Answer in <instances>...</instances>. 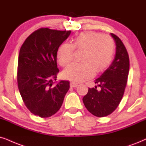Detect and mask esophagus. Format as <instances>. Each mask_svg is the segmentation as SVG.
Instances as JSON below:
<instances>
[{
    "label": "esophagus",
    "instance_id": "34e87169",
    "mask_svg": "<svg viewBox=\"0 0 146 146\" xmlns=\"http://www.w3.org/2000/svg\"><path fill=\"white\" fill-rule=\"evenodd\" d=\"M78 85L76 83H74V82H71L70 83V86L71 87V88H75V87H77Z\"/></svg>",
    "mask_w": 146,
    "mask_h": 146
}]
</instances>
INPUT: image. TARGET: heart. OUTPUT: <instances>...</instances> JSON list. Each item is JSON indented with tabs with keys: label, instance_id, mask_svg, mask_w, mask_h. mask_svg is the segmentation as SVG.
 Instances as JSON below:
<instances>
[{
	"label": "heart",
	"instance_id": "obj_1",
	"mask_svg": "<svg viewBox=\"0 0 146 146\" xmlns=\"http://www.w3.org/2000/svg\"><path fill=\"white\" fill-rule=\"evenodd\" d=\"M74 49L83 50L82 62L71 64L62 72L64 79L76 83L83 82L106 69L113 59L115 44L108 35L94 31H87L79 34L72 40L71 44L63 43L57 52L58 62L67 67L74 57Z\"/></svg>",
	"mask_w": 146,
	"mask_h": 146
}]
</instances>
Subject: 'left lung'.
<instances>
[{
	"mask_svg": "<svg viewBox=\"0 0 146 146\" xmlns=\"http://www.w3.org/2000/svg\"><path fill=\"white\" fill-rule=\"evenodd\" d=\"M116 44V53L110 67L95 80L97 86L89 88L83 98L88 111L98 117L109 115L119 106L124 94L129 71L126 48L119 37L110 34ZM101 88L98 90L97 86Z\"/></svg>",
	"mask_w": 146,
	"mask_h": 146,
	"instance_id": "obj_1",
	"label": "left lung"
}]
</instances>
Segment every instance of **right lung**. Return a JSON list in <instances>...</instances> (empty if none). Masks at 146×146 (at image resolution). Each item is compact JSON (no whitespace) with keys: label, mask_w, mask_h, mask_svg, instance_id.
Segmentation results:
<instances>
[{"label":"right lung","mask_w":146,"mask_h":146,"mask_svg":"<svg viewBox=\"0 0 146 146\" xmlns=\"http://www.w3.org/2000/svg\"><path fill=\"white\" fill-rule=\"evenodd\" d=\"M71 32L40 28L29 35L20 48L18 88L27 108L40 117L56 113L69 90L68 81L54 83L53 80L59 71L57 51Z\"/></svg>","instance_id":"1"}]
</instances>
